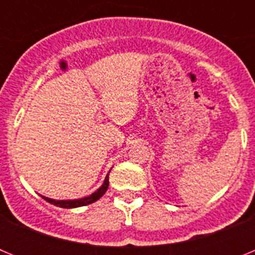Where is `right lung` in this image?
I'll return each mask as SVG.
<instances>
[{
    "instance_id": "obj_1",
    "label": "right lung",
    "mask_w": 255,
    "mask_h": 255,
    "mask_svg": "<svg viewBox=\"0 0 255 255\" xmlns=\"http://www.w3.org/2000/svg\"><path fill=\"white\" fill-rule=\"evenodd\" d=\"M108 173H107V176L105 177V181H103L102 185L97 189L93 194L88 195V197L80 198V199H69V200H56V199H51V198L43 197V195H40V197L43 198L44 200H47L48 203L53 204V206L56 207H61V208H78V207L88 206V204L97 202V200L100 199V198L105 194L106 191H107L108 184H110V182H108Z\"/></svg>"
}]
</instances>
